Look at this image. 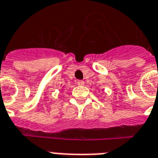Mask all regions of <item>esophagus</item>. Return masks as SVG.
Listing matches in <instances>:
<instances>
[{
	"instance_id": "obj_1",
	"label": "esophagus",
	"mask_w": 158,
	"mask_h": 158,
	"mask_svg": "<svg viewBox=\"0 0 158 158\" xmlns=\"http://www.w3.org/2000/svg\"><path fill=\"white\" fill-rule=\"evenodd\" d=\"M77 84H79V85H83L84 84V82L83 80H77Z\"/></svg>"
}]
</instances>
